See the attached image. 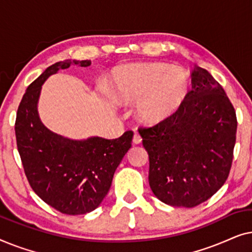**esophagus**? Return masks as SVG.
<instances>
[{"mask_svg":"<svg viewBox=\"0 0 252 252\" xmlns=\"http://www.w3.org/2000/svg\"><path fill=\"white\" fill-rule=\"evenodd\" d=\"M141 142H142V137L140 136V134H139V133L134 134V136H133V143H134V144H140Z\"/></svg>","mask_w":252,"mask_h":252,"instance_id":"1","label":"esophagus"}]
</instances>
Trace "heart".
<instances>
[{"label":"heart","mask_w":252,"mask_h":252,"mask_svg":"<svg viewBox=\"0 0 252 252\" xmlns=\"http://www.w3.org/2000/svg\"><path fill=\"white\" fill-rule=\"evenodd\" d=\"M190 89L188 73L161 63L129 64L113 73L111 94L118 102L139 101L136 111L144 123H158L171 116Z\"/></svg>","instance_id":"1"}]
</instances>
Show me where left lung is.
<instances>
[{
    "mask_svg": "<svg viewBox=\"0 0 252 252\" xmlns=\"http://www.w3.org/2000/svg\"><path fill=\"white\" fill-rule=\"evenodd\" d=\"M236 128L235 110L223 88L195 66L191 91L177 111L153 127L139 128L155 196L184 208L208 201L228 178Z\"/></svg>",
    "mask_w": 252,
    "mask_h": 252,
    "instance_id": "obj_1",
    "label": "left lung"
}]
</instances>
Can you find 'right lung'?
<instances>
[{
  "instance_id": "1",
  "label": "right lung",
  "mask_w": 252,
  "mask_h": 252,
  "mask_svg": "<svg viewBox=\"0 0 252 252\" xmlns=\"http://www.w3.org/2000/svg\"><path fill=\"white\" fill-rule=\"evenodd\" d=\"M91 64L66 60L47 67L27 87L15 124L17 148L31 187L48 205L70 216L92 212L101 204L117 167L132 147V130L115 140H70L51 132L40 120L37 102L43 82L71 65Z\"/></svg>"
}]
</instances>
